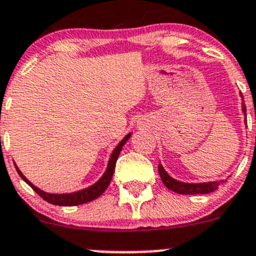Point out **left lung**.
I'll return each mask as SVG.
<instances>
[{"instance_id":"8db88e82","label":"left lung","mask_w":256,"mask_h":256,"mask_svg":"<svg viewBox=\"0 0 256 256\" xmlns=\"http://www.w3.org/2000/svg\"><path fill=\"white\" fill-rule=\"evenodd\" d=\"M240 96L242 95L240 92ZM242 112L246 116V108H245L244 98H242ZM246 121V118H245ZM158 174H160V178L162 180L164 185L168 188V190L174 191V192H178V194L182 195H196V194H209V192H212V191L218 190L219 185L222 181H210V182H198V184H190V182H182V181H178L174 178H171L168 172L165 171V168H162L161 164H158Z\"/></svg>"}]
</instances>
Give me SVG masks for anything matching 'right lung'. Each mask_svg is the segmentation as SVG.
<instances>
[{"instance_id":"right-lung-1","label":"right lung","mask_w":256,"mask_h":256,"mask_svg":"<svg viewBox=\"0 0 256 256\" xmlns=\"http://www.w3.org/2000/svg\"><path fill=\"white\" fill-rule=\"evenodd\" d=\"M131 132L128 134L122 140L120 141L118 146L114 148L112 154L110 156V160H108V168H106V171L104 172V175L96 181L94 185L88 186V188H82V190H78L75 191V192H70V194H50V192H44L42 191L41 188H38L37 186H34V184L30 182L26 178H24V174L20 171V168H17L16 165V170L18 172V175L21 176L22 180L24 182L28 184L34 191H36L37 194L42 198L44 200H46L47 202L50 204H54V205H58V206H75V205H81V204H86V202H90L92 200L98 199V196L104 194V191L108 188V186L110 185V181L114 175V170H115V165H116V161H118V155H120L121 150H122V146L125 145L126 141L130 138Z\"/></svg>"}]
</instances>
